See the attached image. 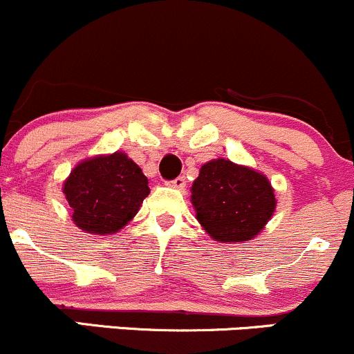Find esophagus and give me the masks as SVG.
<instances>
[{
  "label": "esophagus",
  "instance_id": "1",
  "mask_svg": "<svg viewBox=\"0 0 354 354\" xmlns=\"http://www.w3.org/2000/svg\"><path fill=\"white\" fill-rule=\"evenodd\" d=\"M171 187L183 189L185 187H187V180H185V176H178V178H174V180L171 181Z\"/></svg>",
  "mask_w": 354,
  "mask_h": 354
}]
</instances>
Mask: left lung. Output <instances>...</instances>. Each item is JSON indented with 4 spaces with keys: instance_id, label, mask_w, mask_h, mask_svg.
Returning <instances> with one entry per match:
<instances>
[{
    "instance_id": "obj_1",
    "label": "left lung",
    "mask_w": 354,
    "mask_h": 354,
    "mask_svg": "<svg viewBox=\"0 0 354 354\" xmlns=\"http://www.w3.org/2000/svg\"><path fill=\"white\" fill-rule=\"evenodd\" d=\"M192 203L203 229L221 243L254 237L277 207L266 176L227 159L202 166L192 187Z\"/></svg>"
}]
</instances>
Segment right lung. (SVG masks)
I'll list each match as a JSON object with an SVG mask.
<instances>
[{
    "label": "right lung",
    "mask_w": 354,
    "mask_h": 354,
    "mask_svg": "<svg viewBox=\"0 0 354 354\" xmlns=\"http://www.w3.org/2000/svg\"><path fill=\"white\" fill-rule=\"evenodd\" d=\"M64 193L77 227L91 234H113L137 214L149 195V181L132 159L115 152L74 167Z\"/></svg>",
    "instance_id": "add662e5"
}]
</instances>
